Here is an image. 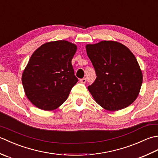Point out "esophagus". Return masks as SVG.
<instances>
[{"instance_id": "obj_1", "label": "esophagus", "mask_w": 158, "mask_h": 158, "mask_svg": "<svg viewBox=\"0 0 158 158\" xmlns=\"http://www.w3.org/2000/svg\"><path fill=\"white\" fill-rule=\"evenodd\" d=\"M86 79L85 78H83V79H81L79 80V81L81 82V83H85V82H86Z\"/></svg>"}]
</instances>
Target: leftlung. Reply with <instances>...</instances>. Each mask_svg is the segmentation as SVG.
I'll return each instance as SVG.
<instances>
[{"label":"left lung","instance_id":"obj_1","mask_svg":"<svg viewBox=\"0 0 158 158\" xmlns=\"http://www.w3.org/2000/svg\"><path fill=\"white\" fill-rule=\"evenodd\" d=\"M85 48L97 76L88 88L95 101L110 111L130 105L138 97L143 83L135 55L126 46L113 41L88 44Z\"/></svg>","mask_w":158,"mask_h":158}]
</instances>
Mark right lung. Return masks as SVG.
Masks as SVG:
<instances>
[{"label": "right lung", "mask_w": 158, "mask_h": 158, "mask_svg": "<svg viewBox=\"0 0 158 158\" xmlns=\"http://www.w3.org/2000/svg\"><path fill=\"white\" fill-rule=\"evenodd\" d=\"M77 48L61 40L46 43L32 53L22 81L26 96L37 108L53 110L66 101L78 81L71 64Z\"/></svg>", "instance_id": "1"}]
</instances>
